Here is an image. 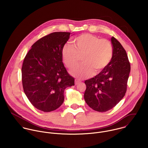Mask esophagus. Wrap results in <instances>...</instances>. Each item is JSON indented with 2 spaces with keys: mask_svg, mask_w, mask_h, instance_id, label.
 I'll list each match as a JSON object with an SVG mask.
<instances>
[{
  "mask_svg": "<svg viewBox=\"0 0 148 148\" xmlns=\"http://www.w3.org/2000/svg\"><path fill=\"white\" fill-rule=\"evenodd\" d=\"M80 83H81V81L80 80H79V79H76L75 80V85L79 84Z\"/></svg>",
  "mask_w": 148,
  "mask_h": 148,
  "instance_id": "34e87169",
  "label": "esophagus"
}]
</instances>
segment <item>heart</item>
Returning <instances> with one entry per match:
<instances>
[{"instance_id": "obj_1", "label": "heart", "mask_w": 148, "mask_h": 148, "mask_svg": "<svg viewBox=\"0 0 148 148\" xmlns=\"http://www.w3.org/2000/svg\"><path fill=\"white\" fill-rule=\"evenodd\" d=\"M75 46L66 43L64 45L62 55L64 63L69 69L75 67L82 56L83 63L73 68L71 73L82 79L92 75L95 71L99 73L106 68L112 60L113 49L112 43L107 39L84 34L74 40Z\"/></svg>"}]
</instances>
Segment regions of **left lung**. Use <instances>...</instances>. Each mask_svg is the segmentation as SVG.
<instances>
[{
    "label": "left lung",
    "mask_w": 148,
    "mask_h": 148,
    "mask_svg": "<svg viewBox=\"0 0 148 148\" xmlns=\"http://www.w3.org/2000/svg\"><path fill=\"white\" fill-rule=\"evenodd\" d=\"M111 42L113 54L110 63L97 75L85 81V101L89 107L100 112L112 109L124 97L130 71L124 47L113 36Z\"/></svg>",
    "instance_id": "8db88e82"
}]
</instances>
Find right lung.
<instances>
[{"label":"right lung","instance_id":"obj_1","mask_svg":"<svg viewBox=\"0 0 148 148\" xmlns=\"http://www.w3.org/2000/svg\"><path fill=\"white\" fill-rule=\"evenodd\" d=\"M70 32H55L39 39L27 53L21 67L24 92L29 101L45 112L62 106L66 88L75 85L67 72L62 51Z\"/></svg>","mask_w":148,"mask_h":148}]
</instances>
